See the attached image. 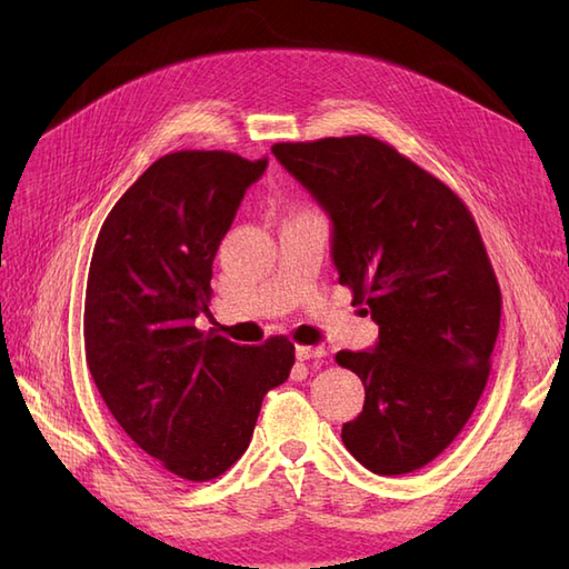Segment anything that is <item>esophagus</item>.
Segmentation results:
<instances>
[{
    "label": "esophagus",
    "mask_w": 569,
    "mask_h": 569,
    "mask_svg": "<svg viewBox=\"0 0 569 569\" xmlns=\"http://www.w3.org/2000/svg\"><path fill=\"white\" fill-rule=\"evenodd\" d=\"M296 357L300 361H308V359H320L325 357V349L322 347H308V345H298L296 347Z\"/></svg>",
    "instance_id": "esophagus-1"
}]
</instances>
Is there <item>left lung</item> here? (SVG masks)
Segmentation results:
<instances>
[{"instance_id": "obj_1", "label": "left lung", "mask_w": 569, "mask_h": 569, "mask_svg": "<svg viewBox=\"0 0 569 569\" xmlns=\"http://www.w3.org/2000/svg\"><path fill=\"white\" fill-rule=\"evenodd\" d=\"M273 156L332 220V261L379 325L369 352L335 355L365 383L342 442L373 475H408L457 438L485 391L501 288L469 208L391 143L328 137Z\"/></svg>"}]
</instances>
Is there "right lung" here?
<instances>
[{"label": "right lung", "instance_id": "right-lung-1", "mask_svg": "<svg viewBox=\"0 0 569 569\" xmlns=\"http://www.w3.org/2000/svg\"><path fill=\"white\" fill-rule=\"evenodd\" d=\"M266 159L166 153L117 200L94 241L84 359L119 426L186 481L224 475L249 447L263 396L296 361L288 337L259 347L198 330L212 261Z\"/></svg>", "mask_w": 569, "mask_h": 569}]
</instances>
